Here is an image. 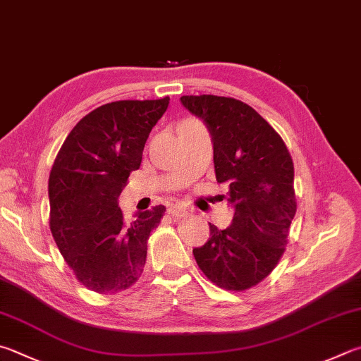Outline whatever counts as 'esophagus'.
I'll return each mask as SVG.
<instances>
[{"instance_id": "esophagus-1", "label": "esophagus", "mask_w": 361, "mask_h": 361, "mask_svg": "<svg viewBox=\"0 0 361 361\" xmlns=\"http://www.w3.org/2000/svg\"><path fill=\"white\" fill-rule=\"evenodd\" d=\"M169 213L172 214L173 218H183V216L188 214L186 208L181 207V205H170V207H169Z\"/></svg>"}]
</instances>
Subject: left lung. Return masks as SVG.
<instances>
[{"instance_id":"8db88e82","label":"left lung","mask_w":361,"mask_h":361,"mask_svg":"<svg viewBox=\"0 0 361 361\" xmlns=\"http://www.w3.org/2000/svg\"><path fill=\"white\" fill-rule=\"evenodd\" d=\"M183 107L205 123L213 142L216 180L228 186L232 224H209L194 247L205 276L227 290L259 284L284 254L297 212L293 162L283 139L252 107L233 97L181 96Z\"/></svg>"}]
</instances>
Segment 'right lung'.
I'll return each instance as SVG.
<instances>
[{"instance_id":"add662e5","label":"right lung","mask_w":361,"mask_h":361,"mask_svg":"<svg viewBox=\"0 0 361 361\" xmlns=\"http://www.w3.org/2000/svg\"><path fill=\"white\" fill-rule=\"evenodd\" d=\"M170 97L94 109L64 140L49 178L50 231L77 279L97 293L126 290L147 260V240L166 207L123 218L118 197Z\"/></svg>"}]
</instances>
